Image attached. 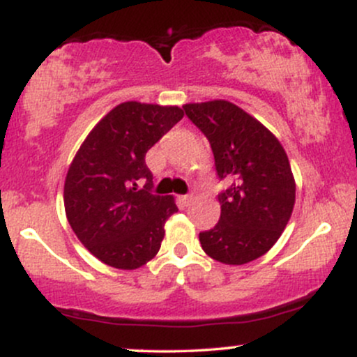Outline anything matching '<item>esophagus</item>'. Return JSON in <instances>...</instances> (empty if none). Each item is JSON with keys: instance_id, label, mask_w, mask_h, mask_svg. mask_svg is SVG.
Masks as SVG:
<instances>
[{"instance_id": "obj_1", "label": "esophagus", "mask_w": 357, "mask_h": 357, "mask_svg": "<svg viewBox=\"0 0 357 357\" xmlns=\"http://www.w3.org/2000/svg\"><path fill=\"white\" fill-rule=\"evenodd\" d=\"M181 202H183L184 206H188V204H191V203H192V195H183V196H181Z\"/></svg>"}]
</instances>
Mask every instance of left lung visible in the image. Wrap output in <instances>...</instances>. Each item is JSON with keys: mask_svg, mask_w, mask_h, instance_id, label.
Listing matches in <instances>:
<instances>
[{"mask_svg": "<svg viewBox=\"0 0 357 357\" xmlns=\"http://www.w3.org/2000/svg\"><path fill=\"white\" fill-rule=\"evenodd\" d=\"M183 109L210 141L220 181H230L218 195L220 221L199 233L202 247L227 265L257 260L280 238L296 203L284 147L267 127L228 100Z\"/></svg>", "mask_w": 357, "mask_h": 357, "instance_id": "8db88e82", "label": "left lung"}]
</instances>
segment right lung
<instances>
[{"instance_id":"1","label":"right lung","mask_w":357,"mask_h":357,"mask_svg":"<svg viewBox=\"0 0 357 357\" xmlns=\"http://www.w3.org/2000/svg\"><path fill=\"white\" fill-rule=\"evenodd\" d=\"M183 116L176 105L119 104L73 158L63 188L65 213L77 238L105 265L139 268L161 248L165 223L178 206L173 196L151 192L146 153Z\"/></svg>"}]
</instances>
